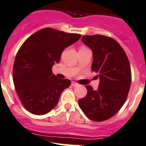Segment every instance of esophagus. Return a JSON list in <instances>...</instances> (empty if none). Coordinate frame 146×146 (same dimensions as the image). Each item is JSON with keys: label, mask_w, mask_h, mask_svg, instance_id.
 <instances>
[{"label": "esophagus", "mask_w": 146, "mask_h": 146, "mask_svg": "<svg viewBox=\"0 0 146 146\" xmlns=\"http://www.w3.org/2000/svg\"><path fill=\"white\" fill-rule=\"evenodd\" d=\"M78 85V84L76 83V82H74V81H72V86H73V87H76Z\"/></svg>", "instance_id": "34e87169"}]
</instances>
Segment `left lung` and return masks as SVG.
<instances>
[{
	"mask_svg": "<svg viewBox=\"0 0 146 146\" xmlns=\"http://www.w3.org/2000/svg\"><path fill=\"white\" fill-rule=\"evenodd\" d=\"M81 41L93 52L92 72L98 73V90L86 85L87 95L78 105L91 120L101 122L111 118L126 102L130 88V64L123 48L110 37L83 36Z\"/></svg>",
	"mask_w": 146,
	"mask_h": 146,
	"instance_id": "left-lung-1",
	"label": "left lung"
}]
</instances>
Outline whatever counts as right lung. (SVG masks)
<instances>
[{"mask_svg": "<svg viewBox=\"0 0 146 146\" xmlns=\"http://www.w3.org/2000/svg\"><path fill=\"white\" fill-rule=\"evenodd\" d=\"M80 34L44 28L30 36L16 55L13 80L23 107L35 115H43L57 105L60 95L71 85L68 79L58 78L52 68L60 62L66 47Z\"/></svg>", "mask_w": 146, "mask_h": 146, "instance_id": "obj_1", "label": "right lung"}]
</instances>
